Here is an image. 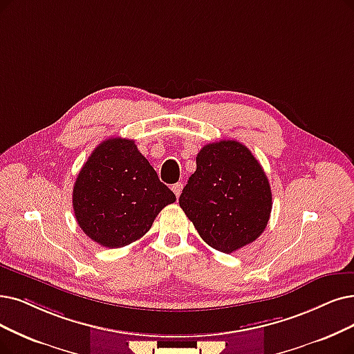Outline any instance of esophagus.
<instances>
[{
    "instance_id": "esophagus-1",
    "label": "esophagus",
    "mask_w": 354,
    "mask_h": 354,
    "mask_svg": "<svg viewBox=\"0 0 354 354\" xmlns=\"http://www.w3.org/2000/svg\"><path fill=\"white\" fill-rule=\"evenodd\" d=\"M181 190H183V183H176V185H173V192H174L176 197H178L181 194Z\"/></svg>"
}]
</instances>
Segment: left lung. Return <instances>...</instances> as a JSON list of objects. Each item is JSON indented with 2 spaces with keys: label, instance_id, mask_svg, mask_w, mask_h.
<instances>
[{
  "label": "left lung",
  "instance_id": "8db88e82",
  "mask_svg": "<svg viewBox=\"0 0 354 354\" xmlns=\"http://www.w3.org/2000/svg\"><path fill=\"white\" fill-rule=\"evenodd\" d=\"M178 203L203 241L226 254L256 241L273 205L263 167L236 140H219L201 149Z\"/></svg>",
  "mask_w": 354,
  "mask_h": 354
}]
</instances>
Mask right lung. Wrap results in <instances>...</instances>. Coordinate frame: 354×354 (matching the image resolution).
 <instances>
[{
  "instance_id": "right-lung-1",
  "label": "right lung",
  "mask_w": 354,
  "mask_h": 354,
  "mask_svg": "<svg viewBox=\"0 0 354 354\" xmlns=\"http://www.w3.org/2000/svg\"><path fill=\"white\" fill-rule=\"evenodd\" d=\"M176 202L135 140L110 138L82 165L73 190L80 228L107 248L129 245L144 236L153 219Z\"/></svg>"
}]
</instances>
